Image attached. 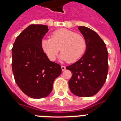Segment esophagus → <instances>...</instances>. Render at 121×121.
Listing matches in <instances>:
<instances>
[{
	"label": "esophagus",
	"instance_id": "esophagus-1",
	"mask_svg": "<svg viewBox=\"0 0 121 121\" xmlns=\"http://www.w3.org/2000/svg\"><path fill=\"white\" fill-rule=\"evenodd\" d=\"M61 68H62V71H64V70L66 69V67H65V66L61 65Z\"/></svg>",
	"mask_w": 121,
	"mask_h": 121
}]
</instances>
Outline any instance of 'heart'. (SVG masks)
Listing matches in <instances>:
<instances>
[{
  "label": "heart",
  "mask_w": 121,
  "mask_h": 121,
  "mask_svg": "<svg viewBox=\"0 0 121 121\" xmlns=\"http://www.w3.org/2000/svg\"><path fill=\"white\" fill-rule=\"evenodd\" d=\"M41 47L48 58L55 60L59 50L62 61L73 63L82 57L86 51V42L84 36L67 29H60L53 32L51 38L41 42Z\"/></svg>",
  "instance_id": "obj_1"
}]
</instances>
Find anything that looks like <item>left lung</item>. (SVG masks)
<instances>
[{
    "label": "left lung",
    "mask_w": 121,
    "mask_h": 121,
    "mask_svg": "<svg viewBox=\"0 0 121 121\" xmlns=\"http://www.w3.org/2000/svg\"><path fill=\"white\" fill-rule=\"evenodd\" d=\"M86 42L82 57L66 67L72 73L68 81L70 91L79 97H90L101 89L108 71V53L104 42L95 31L84 26H78Z\"/></svg>",
    "instance_id": "1"
}]
</instances>
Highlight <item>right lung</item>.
Masks as SVG:
<instances>
[{
  "mask_svg": "<svg viewBox=\"0 0 121 121\" xmlns=\"http://www.w3.org/2000/svg\"><path fill=\"white\" fill-rule=\"evenodd\" d=\"M48 31L47 25H30L16 37L12 48V70L16 83L28 96H48L53 82L61 74L60 65L50 61L41 47Z\"/></svg>",
  "mask_w": 121,
  "mask_h": 121,
  "instance_id": "1",
  "label": "right lung"
}]
</instances>
